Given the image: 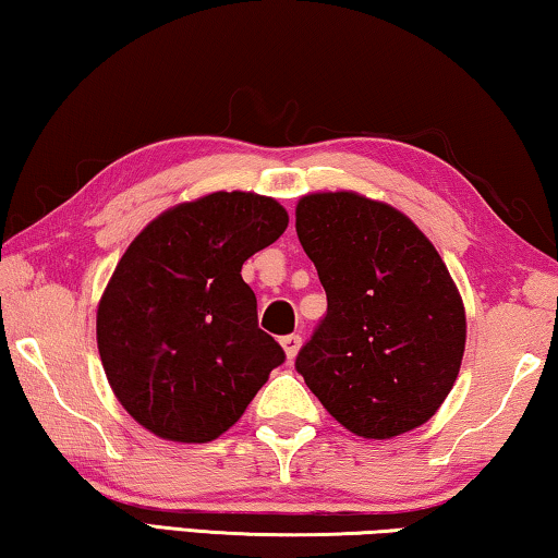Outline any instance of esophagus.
Wrapping results in <instances>:
<instances>
[{"instance_id": "1", "label": "esophagus", "mask_w": 558, "mask_h": 558, "mask_svg": "<svg viewBox=\"0 0 558 558\" xmlns=\"http://www.w3.org/2000/svg\"><path fill=\"white\" fill-rule=\"evenodd\" d=\"M281 347H284L287 359L291 362V359L296 356L299 347H302V337H299V333H287V337H281Z\"/></svg>"}]
</instances>
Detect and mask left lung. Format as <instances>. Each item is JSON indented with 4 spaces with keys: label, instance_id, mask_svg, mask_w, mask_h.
<instances>
[{
    "label": "left lung",
    "instance_id": "obj_1",
    "mask_svg": "<svg viewBox=\"0 0 558 558\" xmlns=\"http://www.w3.org/2000/svg\"><path fill=\"white\" fill-rule=\"evenodd\" d=\"M296 234L327 314L296 372L324 409L364 439H391L436 414L459 376L464 304L414 221L354 192L308 194Z\"/></svg>",
    "mask_w": 558,
    "mask_h": 558
}]
</instances>
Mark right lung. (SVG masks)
I'll return each instance as SVG.
<instances>
[{
    "mask_svg": "<svg viewBox=\"0 0 558 558\" xmlns=\"http://www.w3.org/2000/svg\"><path fill=\"white\" fill-rule=\"evenodd\" d=\"M287 225L269 196L214 192L161 214L119 259L97 312L99 356L117 399L151 434L217 439L284 364L256 322L242 264Z\"/></svg>",
    "mask_w": 558,
    "mask_h": 558,
    "instance_id": "right-lung-1",
    "label": "right lung"
}]
</instances>
